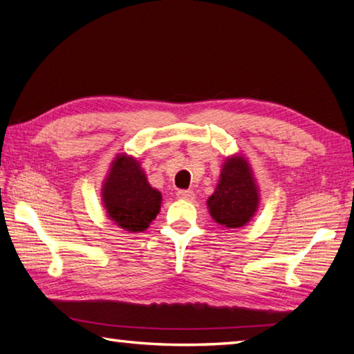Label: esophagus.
<instances>
[{"mask_svg":"<svg viewBox=\"0 0 354 354\" xmlns=\"http://www.w3.org/2000/svg\"><path fill=\"white\" fill-rule=\"evenodd\" d=\"M176 195L179 199H185V201H192V199H195V194L192 190H179Z\"/></svg>","mask_w":354,"mask_h":354,"instance_id":"1","label":"esophagus"}]
</instances>
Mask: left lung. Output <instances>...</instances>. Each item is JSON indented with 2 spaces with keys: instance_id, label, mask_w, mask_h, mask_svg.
<instances>
[{
  "instance_id": "left-lung-1",
  "label": "left lung",
  "mask_w": 354,
  "mask_h": 354,
  "mask_svg": "<svg viewBox=\"0 0 354 354\" xmlns=\"http://www.w3.org/2000/svg\"><path fill=\"white\" fill-rule=\"evenodd\" d=\"M260 204V189L248 159L240 153L227 156L215 192L207 199L210 216L227 229L243 227L252 220Z\"/></svg>"
}]
</instances>
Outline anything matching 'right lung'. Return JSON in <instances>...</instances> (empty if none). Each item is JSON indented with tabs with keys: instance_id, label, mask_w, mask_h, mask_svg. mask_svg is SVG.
Returning a JSON list of instances; mask_svg holds the SVG:
<instances>
[{
	"instance_id": "1",
	"label": "right lung",
	"mask_w": 354,
	"mask_h": 354,
	"mask_svg": "<svg viewBox=\"0 0 354 354\" xmlns=\"http://www.w3.org/2000/svg\"><path fill=\"white\" fill-rule=\"evenodd\" d=\"M100 194L108 218L133 234L149 229L162 203V195L151 187L139 160L127 153L114 158Z\"/></svg>"
}]
</instances>
